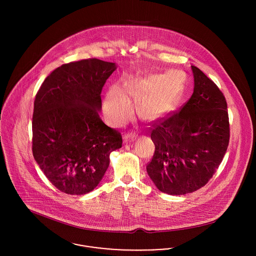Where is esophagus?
<instances>
[{
  "instance_id": "esophagus-1",
  "label": "esophagus",
  "mask_w": 256,
  "mask_h": 256,
  "mask_svg": "<svg viewBox=\"0 0 256 256\" xmlns=\"http://www.w3.org/2000/svg\"><path fill=\"white\" fill-rule=\"evenodd\" d=\"M137 137V134L134 132V133H127L125 134V139H129V140H134L135 138Z\"/></svg>"
}]
</instances>
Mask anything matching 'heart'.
Returning <instances> with one entry per match:
<instances>
[{
	"mask_svg": "<svg viewBox=\"0 0 256 256\" xmlns=\"http://www.w3.org/2000/svg\"><path fill=\"white\" fill-rule=\"evenodd\" d=\"M185 78L178 70L166 74H154L125 82L124 90L112 86L106 94L104 108L114 123L129 118L132 104L138 106L146 120H160L176 110L182 98Z\"/></svg>",
	"mask_w": 256,
	"mask_h": 256,
	"instance_id": "heart-1",
	"label": "heart"
}]
</instances>
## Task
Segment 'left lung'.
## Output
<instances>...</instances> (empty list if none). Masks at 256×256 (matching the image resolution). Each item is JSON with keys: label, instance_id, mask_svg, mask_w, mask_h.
Instances as JSON below:
<instances>
[{"label": "left lung", "instance_id": "left-lung-1", "mask_svg": "<svg viewBox=\"0 0 256 256\" xmlns=\"http://www.w3.org/2000/svg\"><path fill=\"white\" fill-rule=\"evenodd\" d=\"M194 92L178 111L154 120V144L146 172L158 189L170 195L194 192L212 178L228 146L226 102L217 84L191 66Z\"/></svg>", "mask_w": 256, "mask_h": 256}]
</instances>
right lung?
<instances>
[{"label":"right lung","mask_w":256,"mask_h":256,"mask_svg":"<svg viewBox=\"0 0 256 256\" xmlns=\"http://www.w3.org/2000/svg\"><path fill=\"white\" fill-rule=\"evenodd\" d=\"M116 69L96 58L63 64L37 92L32 115V152L58 190L82 195L102 180L121 133L100 117L102 90Z\"/></svg>","instance_id":"add662e5"}]
</instances>
